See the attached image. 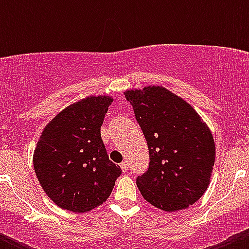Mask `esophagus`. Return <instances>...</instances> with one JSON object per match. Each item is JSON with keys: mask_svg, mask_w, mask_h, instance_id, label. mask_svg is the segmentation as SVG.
Returning a JSON list of instances; mask_svg holds the SVG:
<instances>
[{"mask_svg": "<svg viewBox=\"0 0 249 249\" xmlns=\"http://www.w3.org/2000/svg\"><path fill=\"white\" fill-rule=\"evenodd\" d=\"M120 167H122L123 172H126L127 171V162L126 161L122 162V164H120Z\"/></svg>", "mask_w": 249, "mask_h": 249, "instance_id": "1", "label": "esophagus"}]
</instances>
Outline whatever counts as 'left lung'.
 <instances>
[{
  "mask_svg": "<svg viewBox=\"0 0 249 249\" xmlns=\"http://www.w3.org/2000/svg\"><path fill=\"white\" fill-rule=\"evenodd\" d=\"M142 129L148 171L136 179L147 202L166 212L194 205L205 194L214 166L212 132L187 101L160 85L126 90Z\"/></svg>",
  "mask_w": 249,
  "mask_h": 249,
  "instance_id": "8db88e82",
  "label": "left lung"
}]
</instances>
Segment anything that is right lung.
I'll list each match as a JSON object with an SVG mask.
<instances>
[{
  "label": "right lung",
  "instance_id": "add662e5",
  "mask_svg": "<svg viewBox=\"0 0 249 249\" xmlns=\"http://www.w3.org/2000/svg\"><path fill=\"white\" fill-rule=\"evenodd\" d=\"M112 96H88L57 113L42 131L34 152L39 184L62 210L84 213L102 205L122 169L101 139Z\"/></svg>",
  "mask_w": 249,
  "mask_h": 249
}]
</instances>
